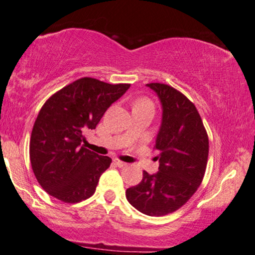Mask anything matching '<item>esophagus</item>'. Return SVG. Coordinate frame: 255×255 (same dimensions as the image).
<instances>
[{
    "mask_svg": "<svg viewBox=\"0 0 255 255\" xmlns=\"http://www.w3.org/2000/svg\"><path fill=\"white\" fill-rule=\"evenodd\" d=\"M115 163L119 167V168H123V167H127L128 166L127 162H123V161H121V160H115Z\"/></svg>",
    "mask_w": 255,
    "mask_h": 255,
    "instance_id": "1",
    "label": "esophagus"
}]
</instances>
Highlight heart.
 I'll list each match as a JSON object with an SVG mask.
<instances>
[{
	"mask_svg": "<svg viewBox=\"0 0 255 255\" xmlns=\"http://www.w3.org/2000/svg\"><path fill=\"white\" fill-rule=\"evenodd\" d=\"M134 106H151V103L146 99H139V100L136 101Z\"/></svg>",
	"mask_w": 255,
	"mask_h": 255,
	"instance_id": "b5f03b06",
	"label": "heart"
}]
</instances>
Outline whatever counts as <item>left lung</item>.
<instances>
[{"label": "left lung", "instance_id": "8db88e82", "mask_svg": "<svg viewBox=\"0 0 255 255\" xmlns=\"http://www.w3.org/2000/svg\"><path fill=\"white\" fill-rule=\"evenodd\" d=\"M160 99L162 121L155 148L158 172H143V179L127 190V199L148 216H163L180 209L204 178L209 138L196 106L175 88L148 83Z\"/></svg>", "mask_w": 255, "mask_h": 255}]
</instances>
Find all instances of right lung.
<instances>
[{
	"instance_id": "1",
	"label": "right lung",
	"mask_w": 255,
	"mask_h": 255,
	"mask_svg": "<svg viewBox=\"0 0 255 255\" xmlns=\"http://www.w3.org/2000/svg\"><path fill=\"white\" fill-rule=\"evenodd\" d=\"M130 88L82 77L47 99L29 142L33 173L50 196L79 203L93 196L112 160L86 148L83 133L97 128L104 113Z\"/></svg>"
}]
</instances>
